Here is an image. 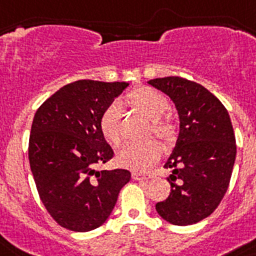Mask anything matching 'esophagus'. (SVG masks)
<instances>
[{"label": "esophagus", "mask_w": 256, "mask_h": 256, "mask_svg": "<svg viewBox=\"0 0 256 256\" xmlns=\"http://www.w3.org/2000/svg\"><path fill=\"white\" fill-rule=\"evenodd\" d=\"M131 176H132L134 180H148V179H150V175H144L140 174V172H136V171H134V172L131 174Z\"/></svg>", "instance_id": "1"}]
</instances>
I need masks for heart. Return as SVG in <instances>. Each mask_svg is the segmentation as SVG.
<instances>
[{"label": "heart", "mask_w": 256, "mask_h": 256, "mask_svg": "<svg viewBox=\"0 0 256 256\" xmlns=\"http://www.w3.org/2000/svg\"><path fill=\"white\" fill-rule=\"evenodd\" d=\"M128 102L152 121L153 134L166 142L174 138L175 126L170 118L164 117L168 110V102L164 95L150 88H139L128 94ZM121 104L112 102L106 106L99 120L102 134L112 146H118L121 142ZM161 146L156 140L131 143L118 150L117 161L124 168L143 171L153 165L161 157Z\"/></svg>", "instance_id": "heart-1"}]
</instances>
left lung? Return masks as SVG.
<instances>
[{
  "mask_svg": "<svg viewBox=\"0 0 256 256\" xmlns=\"http://www.w3.org/2000/svg\"><path fill=\"white\" fill-rule=\"evenodd\" d=\"M170 98L179 114V135L166 160L170 196L157 202L162 219L175 226L198 223L214 212L230 186L236 138L226 106L197 82L182 77L148 81Z\"/></svg>",
  "mask_w": 256,
  "mask_h": 256,
  "instance_id": "left-lung-1",
  "label": "left lung"
}]
</instances>
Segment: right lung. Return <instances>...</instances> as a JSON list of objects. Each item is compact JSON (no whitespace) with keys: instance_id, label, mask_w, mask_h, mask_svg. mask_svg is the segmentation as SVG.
Masks as SVG:
<instances>
[{"instance_id":"add662e5","label":"right lung","mask_w":256,"mask_h":256,"mask_svg":"<svg viewBox=\"0 0 256 256\" xmlns=\"http://www.w3.org/2000/svg\"><path fill=\"white\" fill-rule=\"evenodd\" d=\"M128 86L80 80L59 88L36 112L30 170L42 204L66 230L88 232L106 223L130 182L124 168H95L113 157L99 128L100 116Z\"/></svg>"}]
</instances>
